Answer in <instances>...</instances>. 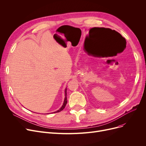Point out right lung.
Here are the masks:
<instances>
[{"label": "right lung", "mask_w": 146, "mask_h": 146, "mask_svg": "<svg viewBox=\"0 0 146 146\" xmlns=\"http://www.w3.org/2000/svg\"><path fill=\"white\" fill-rule=\"evenodd\" d=\"M66 91H67V89H66V90H65V94H66L65 96H66V97H65V99H64V103H63V106L61 107V108H60L59 110H58V111H56V112H60L61 111L63 110L64 108H65V106H66V104H67V93H66Z\"/></svg>", "instance_id": "right-lung-1"}]
</instances>
